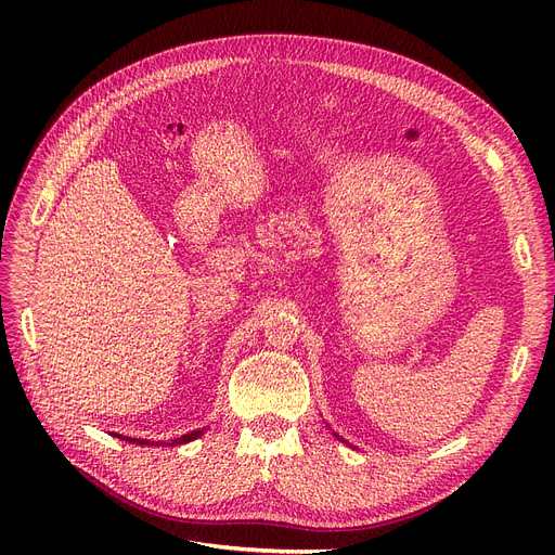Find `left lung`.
I'll use <instances>...</instances> for the list:
<instances>
[{
    "instance_id": "obj_1",
    "label": "left lung",
    "mask_w": 555,
    "mask_h": 555,
    "mask_svg": "<svg viewBox=\"0 0 555 555\" xmlns=\"http://www.w3.org/2000/svg\"><path fill=\"white\" fill-rule=\"evenodd\" d=\"M333 436H335V439H337V441H341V443H346V441H344V439H341V436H339V434H337V431H333ZM346 446H348V443H346Z\"/></svg>"
}]
</instances>
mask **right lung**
I'll return each instance as SVG.
<instances>
[{
  "label": "right lung",
  "instance_id": "1",
  "mask_svg": "<svg viewBox=\"0 0 555 555\" xmlns=\"http://www.w3.org/2000/svg\"><path fill=\"white\" fill-rule=\"evenodd\" d=\"M207 431V429H193V431H189V434H184V436H178V439H172V441H168V443H164V446H184V443H191V441H195V439H199V436ZM112 436H116V439H121V441H130V443H134V446H157L155 441H149V439H132V436H121V434H112ZM162 446V443H159Z\"/></svg>",
  "mask_w": 555,
  "mask_h": 555
}]
</instances>
